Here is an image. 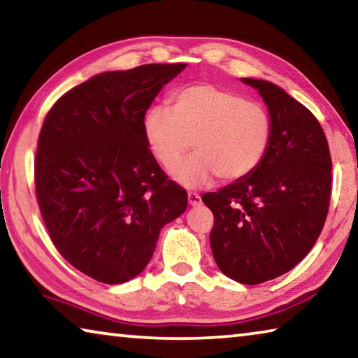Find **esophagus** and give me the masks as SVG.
<instances>
[{
	"mask_svg": "<svg viewBox=\"0 0 358 358\" xmlns=\"http://www.w3.org/2000/svg\"><path fill=\"white\" fill-rule=\"evenodd\" d=\"M187 202H189L191 207H197V205H201L202 199H201V196H199V194L189 192V194H187Z\"/></svg>",
	"mask_w": 358,
	"mask_h": 358,
	"instance_id": "esophagus-1",
	"label": "esophagus"
}]
</instances>
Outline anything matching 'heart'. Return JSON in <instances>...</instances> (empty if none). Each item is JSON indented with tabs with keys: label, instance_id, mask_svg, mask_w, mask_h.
<instances>
[{
	"label": "heart",
	"instance_id": "1",
	"mask_svg": "<svg viewBox=\"0 0 358 358\" xmlns=\"http://www.w3.org/2000/svg\"><path fill=\"white\" fill-rule=\"evenodd\" d=\"M270 113L240 93L210 83L189 85L171 96V108L151 107L143 120V134L151 153L172 171L186 187L208 185L216 175L221 181H237L260 166L271 143Z\"/></svg>",
	"mask_w": 358,
	"mask_h": 358
}]
</instances>
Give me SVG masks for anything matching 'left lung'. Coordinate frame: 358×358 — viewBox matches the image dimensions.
<instances>
[{
	"instance_id": "8db88e82",
	"label": "left lung",
	"mask_w": 358,
	"mask_h": 358,
	"mask_svg": "<svg viewBox=\"0 0 358 358\" xmlns=\"http://www.w3.org/2000/svg\"><path fill=\"white\" fill-rule=\"evenodd\" d=\"M268 108L273 132L260 166L202 196L213 211L210 245L230 280L260 284L306 257L329 213L331 157L316 117L278 85L241 78Z\"/></svg>"
}]
</instances>
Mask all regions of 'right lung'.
<instances>
[{"label":"right lung","mask_w":358,"mask_h":358,"mask_svg":"<svg viewBox=\"0 0 358 358\" xmlns=\"http://www.w3.org/2000/svg\"><path fill=\"white\" fill-rule=\"evenodd\" d=\"M185 68L101 72L63 94L42 124L34 161L42 217L59 254L96 281L142 273L161 229L187 207L143 134L151 102Z\"/></svg>","instance_id":"right-lung-1"}]
</instances>
